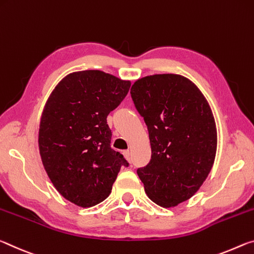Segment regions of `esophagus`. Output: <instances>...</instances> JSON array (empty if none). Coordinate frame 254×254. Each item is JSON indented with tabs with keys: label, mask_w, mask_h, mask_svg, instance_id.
I'll return each mask as SVG.
<instances>
[{
	"label": "esophagus",
	"mask_w": 254,
	"mask_h": 254,
	"mask_svg": "<svg viewBox=\"0 0 254 254\" xmlns=\"http://www.w3.org/2000/svg\"><path fill=\"white\" fill-rule=\"evenodd\" d=\"M124 156H125V159H126V160L131 164V155H130V152H129V151H124Z\"/></svg>",
	"instance_id": "esophagus-1"
}]
</instances>
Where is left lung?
<instances>
[{"instance_id":"left-lung-1","label":"left lung","mask_w":254,"mask_h":254,"mask_svg":"<svg viewBox=\"0 0 254 254\" xmlns=\"http://www.w3.org/2000/svg\"><path fill=\"white\" fill-rule=\"evenodd\" d=\"M130 94L152 148L151 161L137 174L152 201L164 208L178 206L197 192L213 168V112L196 84L178 74L139 78Z\"/></svg>"}]
</instances>
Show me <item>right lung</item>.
Listing matches in <instances>:
<instances>
[{"mask_svg": "<svg viewBox=\"0 0 254 254\" xmlns=\"http://www.w3.org/2000/svg\"><path fill=\"white\" fill-rule=\"evenodd\" d=\"M129 81L98 69L66 75L46 102L39 125V153L54 187L86 208L111 193L123 154L110 146V111L126 97Z\"/></svg>", "mask_w": 254, "mask_h": 254, "instance_id": "right-lung-1", "label": "right lung"}]
</instances>
